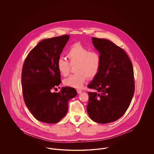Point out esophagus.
I'll return each instance as SVG.
<instances>
[{
  "instance_id": "obj_1",
  "label": "esophagus",
  "mask_w": 154,
  "mask_h": 154,
  "mask_svg": "<svg viewBox=\"0 0 154 154\" xmlns=\"http://www.w3.org/2000/svg\"><path fill=\"white\" fill-rule=\"evenodd\" d=\"M82 92V91L81 90V89H77V92H78V94H81V92Z\"/></svg>"
}]
</instances>
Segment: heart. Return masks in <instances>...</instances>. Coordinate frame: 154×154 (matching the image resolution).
<instances>
[{"label": "heart", "instance_id": "1", "mask_svg": "<svg viewBox=\"0 0 154 154\" xmlns=\"http://www.w3.org/2000/svg\"><path fill=\"white\" fill-rule=\"evenodd\" d=\"M69 62L60 58L57 62L59 73L66 76L70 70V66L75 67L76 73L65 79L63 84L67 87L75 88L82 87L87 78H94L98 73L101 65V54L97 51H89L80 44L73 45L66 53Z\"/></svg>", "mask_w": 154, "mask_h": 154}]
</instances>
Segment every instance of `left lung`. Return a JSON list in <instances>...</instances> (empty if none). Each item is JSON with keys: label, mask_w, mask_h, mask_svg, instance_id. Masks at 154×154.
I'll use <instances>...</instances> for the list:
<instances>
[{"label": "left lung", "mask_w": 154, "mask_h": 154, "mask_svg": "<svg viewBox=\"0 0 154 154\" xmlns=\"http://www.w3.org/2000/svg\"><path fill=\"white\" fill-rule=\"evenodd\" d=\"M101 56L98 74L88 85L87 107L89 117L95 122L106 124L120 119L129 108L134 92L132 62L126 52L110 40L92 38Z\"/></svg>", "instance_id": "left-lung-1"}]
</instances>
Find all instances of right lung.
<instances>
[{"label":"right lung","mask_w":154,"mask_h":154,"mask_svg":"<svg viewBox=\"0 0 154 154\" xmlns=\"http://www.w3.org/2000/svg\"><path fill=\"white\" fill-rule=\"evenodd\" d=\"M69 38V35H64L41 41L23 65V100L31 114L42 122H60L67 112L68 101L77 95L75 88L69 87H62L58 93L51 91L61 83L57 62Z\"/></svg>","instance_id":"obj_1"}]
</instances>
